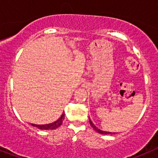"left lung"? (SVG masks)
I'll return each mask as SVG.
<instances>
[{
    "mask_svg": "<svg viewBox=\"0 0 158 158\" xmlns=\"http://www.w3.org/2000/svg\"><path fill=\"white\" fill-rule=\"evenodd\" d=\"M89 121H90V124H91V126L92 127V128H93V129H95V130L96 131V132H99V133H100V134H105V135H107V134H115V133H116V132H105V131L100 130V129H99V128H98L97 127L95 126V124H94L93 123H92V121H91V119H90V117H89Z\"/></svg>",
    "mask_w": 158,
    "mask_h": 158,
    "instance_id": "8db88e82",
    "label": "left lung"
}]
</instances>
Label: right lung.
I'll return each mask as SVG.
<instances>
[{
	"instance_id": "right-lung-1",
	"label": "right lung",
	"mask_w": 158,
	"mask_h": 158,
	"mask_svg": "<svg viewBox=\"0 0 158 158\" xmlns=\"http://www.w3.org/2000/svg\"><path fill=\"white\" fill-rule=\"evenodd\" d=\"M65 114L63 112L62 115H61L60 117L56 120V121L53 122V123H50V124H31L32 126L36 127V128H39V129H42V130H53V129H56V128H59L61 124H63V121L64 120Z\"/></svg>"
}]
</instances>
